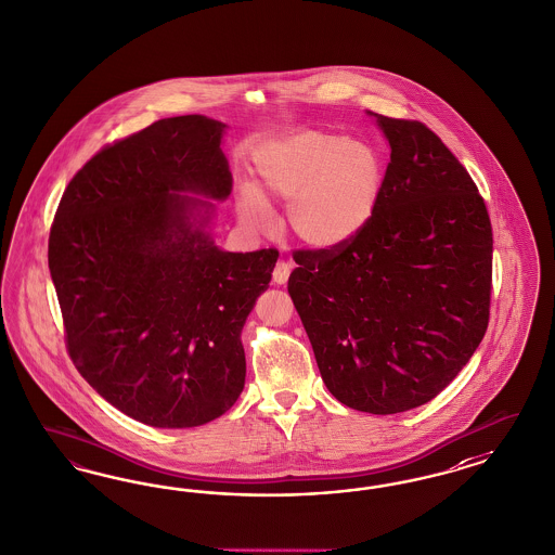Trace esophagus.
I'll use <instances>...</instances> for the list:
<instances>
[{"mask_svg":"<svg viewBox=\"0 0 555 555\" xmlns=\"http://www.w3.org/2000/svg\"><path fill=\"white\" fill-rule=\"evenodd\" d=\"M289 271H292L289 263H286V261H278V266L273 269V282H275V284H286L287 278H289Z\"/></svg>","mask_w":555,"mask_h":555,"instance_id":"obj_1","label":"esophagus"}]
</instances>
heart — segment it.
I'll return each mask as SVG.
<instances>
[{
    "label": "heart",
    "mask_w": 555,
    "mask_h": 555,
    "mask_svg": "<svg viewBox=\"0 0 555 555\" xmlns=\"http://www.w3.org/2000/svg\"><path fill=\"white\" fill-rule=\"evenodd\" d=\"M259 190L287 199V231L310 247H337L376 212L386 165L377 146L363 139L306 130L266 146L255 162ZM241 220L266 229L271 208L255 190L238 199Z\"/></svg>",
    "instance_id": "b5f03b06"
}]
</instances>
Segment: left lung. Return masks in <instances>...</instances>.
Segmentation results:
<instances>
[{
	"label": "left lung",
	"instance_id": "obj_1",
	"mask_svg": "<svg viewBox=\"0 0 555 555\" xmlns=\"http://www.w3.org/2000/svg\"><path fill=\"white\" fill-rule=\"evenodd\" d=\"M367 114L392 149L376 212L343 245L294 250L287 292L328 392L396 414L443 392L483 339L492 224L429 126Z\"/></svg>",
	"mask_w": 555,
	"mask_h": 555
}]
</instances>
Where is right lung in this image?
<instances>
[{
    "label": "right lung",
    "instance_id": "add662e5",
    "mask_svg": "<svg viewBox=\"0 0 555 555\" xmlns=\"http://www.w3.org/2000/svg\"><path fill=\"white\" fill-rule=\"evenodd\" d=\"M224 125L153 122L100 149L59 202L49 269L73 365L130 418L159 429L222 416L245 386L241 331L278 249L229 253L204 233L231 194Z\"/></svg>",
    "mask_w": 555,
    "mask_h": 555
}]
</instances>
